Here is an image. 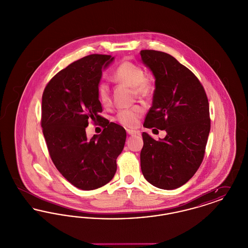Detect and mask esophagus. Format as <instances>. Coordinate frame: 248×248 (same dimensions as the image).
I'll return each instance as SVG.
<instances>
[{
  "label": "esophagus",
  "instance_id": "obj_1",
  "mask_svg": "<svg viewBox=\"0 0 248 248\" xmlns=\"http://www.w3.org/2000/svg\"><path fill=\"white\" fill-rule=\"evenodd\" d=\"M126 132H127L128 135H131V136L140 135V132H139V131H136V130L126 129Z\"/></svg>",
  "mask_w": 248,
  "mask_h": 248
}]
</instances>
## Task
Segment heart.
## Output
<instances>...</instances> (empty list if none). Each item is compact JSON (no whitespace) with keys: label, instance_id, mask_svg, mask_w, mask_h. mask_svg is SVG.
<instances>
[{"label":"heart","instance_id":"heart-1","mask_svg":"<svg viewBox=\"0 0 248 248\" xmlns=\"http://www.w3.org/2000/svg\"><path fill=\"white\" fill-rule=\"evenodd\" d=\"M113 79L118 83L133 87L137 94H144L150 88V84L145 79L144 71L139 65L130 61H124L119 65L113 73ZM97 95L103 105H108L110 102L109 88L107 83H101L98 85ZM143 113L144 108L136 105L131 108L120 110L116 115V121L125 127H135Z\"/></svg>","mask_w":248,"mask_h":248}]
</instances>
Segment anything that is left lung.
Instances as JSON below:
<instances>
[{"mask_svg":"<svg viewBox=\"0 0 248 248\" xmlns=\"http://www.w3.org/2000/svg\"><path fill=\"white\" fill-rule=\"evenodd\" d=\"M140 56L155 78L153 105L143 125L166 131L160 140L142 133V174L159 189H177L202 162L210 132L208 99L197 77L174 57L155 50H142Z\"/></svg>","mask_w":248,"mask_h":248,"instance_id":"1","label":"left lung"}]
</instances>
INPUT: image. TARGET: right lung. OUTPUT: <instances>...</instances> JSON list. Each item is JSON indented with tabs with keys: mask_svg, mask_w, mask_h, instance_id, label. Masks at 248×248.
<instances>
[{
	"mask_svg": "<svg viewBox=\"0 0 248 248\" xmlns=\"http://www.w3.org/2000/svg\"><path fill=\"white\" fill-rule=\"evenodd\" d=\"M113 59L96 54L79 59L57 73L43 94L41 123L50 157L60 174L83 190L112 179L126 140L123 126L99 115L97 87L102 70ZM90 118L102 121L105 129L88 139L85 128Z\"/></svg>",
	"mask_w": 248,
	"mask_h": 248,
	"instance_id": "1",
	"label": "right lung"
}]
</instances>
